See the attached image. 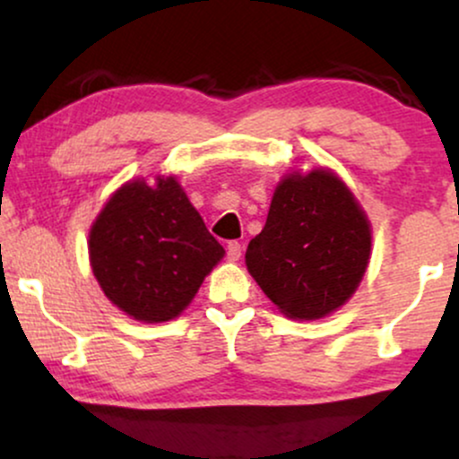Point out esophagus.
<instances>
[{
	"label": "esophagus",
	"mask_w": 459,
	"mask_h": 459,
	"mask_svg": "<svg viewBox=\"0 0 459 459\" xmlns=\"http://www.w3.org/2000/svg\"><path fill=\"white\" fill-rule=\"evenodd\" d=\"M226 256H229V261H239L241 259V244H239V241H229V246H226Z\"/></svg>",
	"instance_id": "obj_1"
}]
</instances>
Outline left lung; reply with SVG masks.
<instances>
[{
  "instance_id": "8db88e82",
  "label": "left lung",
  "mask_w": 459,
  "mask_h": 459,
  "mask_svg": "<svg viewBox=\"0 0 459 459\" xmlns=\"http://www.w3.org/2000/svg\"><path fill=\"white\" fill-rule=\"evenodd\" d=\"M371 252V229L332 172L287 177L273 192L246 265L265 296L293 319H319L356 291Z\"/></svg>"
}]
</instances>
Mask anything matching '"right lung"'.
I'll list each match as a JSON object with an SVG mask.
<instances>
[{"label": "right lung", "instance_id": "add662e5", "mask_svg": "<svg viewBox=\"0 0 459 459\" xmlns=\"http://www.w3.org/2000/svg\"><path fill=\"white\" fill-rule=\"evenodd\" d=\"M224 256L172 177L120 187L91 229V263L103 293L146 324L175 319Z\"/></svg>", "mask_w": 459, "mask_h": 459}]
</instances>
